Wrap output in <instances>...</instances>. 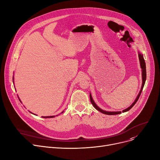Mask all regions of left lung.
<instances>
[{"mask_svg": "<svg viewBox=\"0 0 160 160\" xmlns=\"http://www.w3.org/2000/svg\"><path fill=\"white\" fill-rule=\"evenodd\" d=\"M138 56H139V62H140V65H141V68L142 69V86H141V90L139 91V93L137 97V98H136L135 101H134L132 104L128 107V108L125 109V110H122V113L124 112H128L129 111L130 109L135 105V104L137 102V101L138 100L140 95H141V93L142 92V89H143V87H144V85H145V81H146V78H147V72H146V64H145V60H144V58H143V55H142V54L139 53V54H138ZM90 100H91V104H93V106L95 107V108L96 109V110H97L98 111L102 113H104L106 115H117V114H120L121 113V112H106V111H104V110H102V109H100L99 107H98L97 106V104L95 103V102L93 101V98H92V97H91V95L90 94Z\"/></svg>", "mask_w": 160, "mask_h": 160, "instance_id": "obj_1", "label": "left lung"}]
</instances>
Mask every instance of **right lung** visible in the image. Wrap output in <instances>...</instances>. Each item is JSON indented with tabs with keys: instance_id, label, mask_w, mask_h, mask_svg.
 <instances>
[{
	"instance_id": "right-lung-1",
	"label": "right lung",
	"mask_w": 160,
	"mask_h": 160,
	"mask_svg": "<svg viewBox=\"0 0 160 160\" xmlns=\"http://www.w3.org/2000/svg\"><path fill=\"white\" fill-rule=\"evenodd\" d=\"M19 100H20V99H19ZM62 112V113H63ZM31 113V112H30ZM55 116H47V117H43V118H52V117H54Z\"/></svg>"
}]
</instances>
